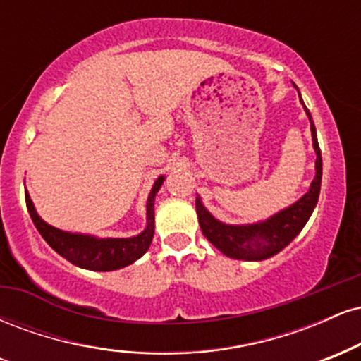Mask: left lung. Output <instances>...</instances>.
Segmentation results:
<instances>
[{
    "label": "left lung",
    "instance_id": "obj_1",
    "mask_svg": "<svg viewBox=\"0 0 361 361\" xmlns=\"http://www.w3.org/2000/svg\"><path fill=\"white\" fill-rule=\"evenodd\" d=\"M295 86V85H293ZM297 88V86H295ZM299 91V88H297ZM300 97V91H299ZM300 103L304 106L305 115L310 122V134H312V146L316 151V176L310 183L307 193L302 195L292 205L285 207L280 212L270 215L268 219L252 224H226L215 219L205 205L202 204L200 195L195 200L197 207L198 222H200L202 233L210 243L217 247L222 255L229 256L233 259L243 261H263L275 256L283 247H287L293 239L299 235L307 224L309 217L312 215L319 200L322 180V157L321 149L317 142V132L314 120L304 100L300 97Z\"/></svg>",
    "mask_w": 361,
    "mask_h": 361
}]
</instances>
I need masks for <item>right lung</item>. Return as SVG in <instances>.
Wrapping results in <instances>:
<instances>
[{"instance_id": "1", "label": "right lung", "mask_w": 361, "mask_h": 361, "mask_svg": "<svg viewBox=\"0 0 361 361\" xmlns=\"http://www.w3.org/2000/svg\"><path fill=\"white\" fill-rule=\"evenodd\" d=\"M163 183L164 176H159L152 185L146 205V227L142 233L132 235V238H97L91 234L57 229L37 214L34 202L27 190H25V202H27L28 214H30L37 231L45 239V243L54 251L59 252L62 258L76 267L85 268V270L114 271L137 261L151 246L152 238H154V200L156 193L159 192Z\"/></svg>"}]
</instances>
